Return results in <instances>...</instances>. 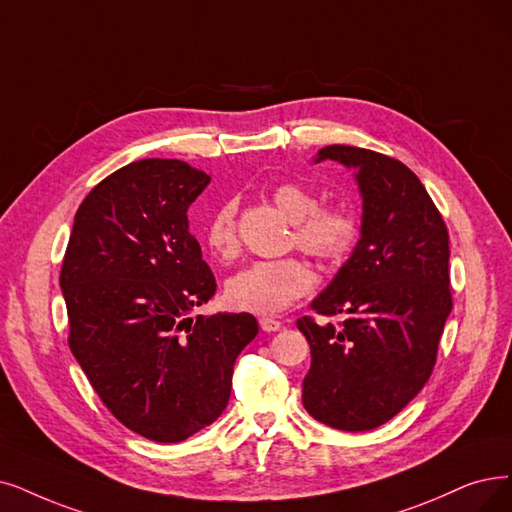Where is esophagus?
<instances>
[{
	"label": "esophagus",
	"mask_w": 512,
	"mask_h": 512,
	"mask_svg": "<svg viewBox=\"0 0 512 512\" xmlns=\"http://www.w3.org/2000/svg\"><path fill=\"white\" fill-rule=\"evenodd\" d=\"M281 321L279 319H275V317H262L260 319V327L264 332H277V330H281Z\"/></svg>",
	"instance_id": "obj_1"
}]
</instances>
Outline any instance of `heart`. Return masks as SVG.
I'll return each mask as SVG.
<instances>
[{"label":"heart","mask_w":512,"mask_h":512,"mask_svg":"<svg viewBox=\"0 0 512 512\" xmlns=\"http://www.w3.org/2000/svg\"><path fill=\"white\" fill-rule=\"evenodd\" d=\"M277 208L292 220V243L321 262H336L346 256L357 239L355 216L338 206H319L313 189L300 182H279L271 191ZM203 241L220 260L239 254L237 201L224 199L212 210L203 227ZM313 273L296 256L256 260L227 283V298L239 311L273 315L309 294Z\"/></svg>","instance_id":"b5f03b06"}]
</instances>
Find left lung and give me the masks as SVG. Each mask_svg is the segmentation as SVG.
<instances>
[{
  "label": "left lung",
  "instance_id": "left-lung-1",
  "mask_svg": "<svg viewBox=\"0 0 512 512\" xmlns=\"http://www.w3.org/2000/svg\"><path fill=\"white\" fill-rule=\"evenodd\" d=\"M357 168L361 239L334 281L313 300L323 317H300L311 344L302 403L338 431H372L397 416L431 378L452 311L449 235L420 178L388 155L330 145L315 161Z\"/></svg>",
  "mask_w": 512,
  "mask_h": 512
}]
</instances>
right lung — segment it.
I'll list each match as a JSON object with an SVG mask.
<instances>
[{
    "instance_id": "obj_1",
    "label": "right lung",
    "mask_w": 512,
    "mask_h": 512,
    "mask_svg": "<svg viewBox=\"0 0 512 512\" xmlns=\"http://www.w3.org/2000/svg\"><path fill=\"white\" fill-rule=\"evenodd\" d=\"M210 176L178 159H140L88 193L60 269L69 346L107 410L130 431L178 443L231 397L250 313L191 319L216 279L187 210Z\"/></svg>"
}]
</instances>
